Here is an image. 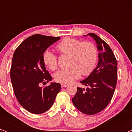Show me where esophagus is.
<instances>
[{"mask_svg": "<svg viewBox=\"0 0 132 132\" xmlns=\"http://www.w3.org/2000/svg\"><path fill=\"white\" fill-rule=\"evenodd\" d=\"M68 85H66V84H61V87L62 88H64V87H67Z\"/></svg>", "mask_w": 132, "mask_h": 132, "instance_id": "1", "label": "esophagus"}]
</instances>
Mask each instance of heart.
<instances>
[{
    "instance_id": "1",
    "label": "heart",
    "mask_w": 132,
    "mask_h": 132,
    "mask_svg": "<svg viewBox=\"0 0 132 132\" xmlns=\"http://www.w3.org/2000/svg\"><path fill=\"white\" fill-rule=\"evenodd\" d=\"M56 49L61 55H69V67L59 70L55 75L56 82L69 84L78 79L81 74L89 75L93 71L97 62V50L95 45L91 42H82L77 39L66 37L56 46ZM43 62L51 70L57 67V58L49 50L43 53Z\"/></svg>"
}]
</instances>
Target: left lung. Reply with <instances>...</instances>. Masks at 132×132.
<instances>
[{
  "mask_svg": "<svg viewBox=\"0 0 132 132\" xmlns=\"http://www.w3.org/2000/svg\"><path fill=\"white\" fill-rule=\"evenodd\" d=\"M97 44L98 62L89 76L80 82L88 86L86 89L77 88L72 98L74 106L81 112L94 115L103 111L108 105L114 93L117 80V61L108 44L96 34L89 33Z\"/></svg>",
  "mask_w": 132,
  "mask_h": 132,
  "instance_id": "1",
  "label": "left lung"
}]
</instances>
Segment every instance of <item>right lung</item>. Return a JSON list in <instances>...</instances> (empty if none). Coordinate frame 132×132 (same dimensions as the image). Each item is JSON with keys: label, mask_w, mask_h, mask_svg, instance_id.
I'll return each mask as SVG.
<instances>
[{"label": "right lung", "mask_w": 132, "mask_h": 132, "mask_svg": "<svg viewBox=\"0 0 132 132\" xmlns=\"http://www.w3.org/2000/svg\"><path fill=\"white\" fill-rule=\"evenodd\" d=\"M59 39L35 34L27 38L14 52L10 70L12 88L19 103L32 113L41 114L48 111L60 91L58 83L40 87L41 84L52 79L45 67L43 53Z\"/></svg>", "instance_id": "1"}]
</instances>
